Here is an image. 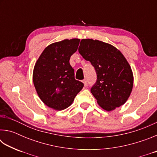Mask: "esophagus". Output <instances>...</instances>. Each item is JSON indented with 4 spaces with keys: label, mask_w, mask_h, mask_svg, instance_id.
Masks as SVG:
<instances>
[{
    "label": "esophagus",
    "mask_w": 157,
    "mask_h": 157,
    "mask_svg": "<svg viewBox=\"0 0 157 157\" xmlns=\"http://www.w3.org/2000/svg\"><path fill=\"white\" fill-rule=\"evenodd\" d=\"M82 82H83L85 86H87V85H88V82H87L86 79H83V80H82Z\"/></svg>",
    "instance_id": "1"
}]
</instances>
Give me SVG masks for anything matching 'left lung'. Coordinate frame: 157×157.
I'll list each match as a JSON object with an SVG mask.
<instances>
[{
    "instance_id": "8db88e82",
    "label": "left lung",
    "mask_w": 157,
    "mask_h": 157,
    "mask_svg": "<svg viewBox=\"0 0 157 157\" xmlns=\"http://www.w3.org/2000/svg\"><path fill=\"white\" fill-rule=\"evenodd\" d=\"M78 51L95 68L97 80L91 92L98 104L107 111L124 105L132 91V68L120 50L105 42L82 39Z\"/></svg>"
}]
</instances>
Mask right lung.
<instances>
[{
  "mask_svg": "<svg viewBox=\"0 0 157 157\" xmlns=\"http://www.w3.org/2000/svg\"><path fill=\"white\" fill-rule=\"evenodd\" d=\"M79 39H64L49 45L37 59L33 83L45 105L53 109H65L72 104L84 84L75 79L69 60L78 50Z\"/></svg>",
  "mask_w": 157,
  "mask_h": 157,
  "instance_id": "obj_1",
  "label": "right lung"
}]
</instances>
